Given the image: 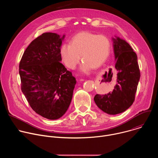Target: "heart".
Returning a JSON list of instances; mask_svg holds the SVG:
<instances>
[{
	"label": "heart",
	"instance_id": "1",
	"mask_svg": "<svg viewBox=\"0 0 158 158\" xmlns=\"http://www.w3.org/2000/svg\"><path fill=\"white\" fill-rule=\"evenodd\" d=\"M110 42L104 35L90 32H81L75 35L69 44H63L60 48L62 62L71 69L76 68L81 60H84L80 67L81 72L87 73L101 66L110 52Z\"/></svg>",
	"mask_w": 158,
	"mask_h": 158
}]
</instances>
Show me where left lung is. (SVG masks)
Instances as JSON below:
<instances>
[{
	"label": "left lung",
	"instance_id": "left-lung-1",
	"mask_svg": "<svg viewBox=\"0 0 158 158\" xmlns=\"http://www.w3.org/2000/svg\"><path fill=\"white\" fill-rule=\"evenodd\" d=\"M112 40L116 60L115 68L118 71L117 83L112 92L104 95L96 94L94 100L102 111L115 115L125 111L132 104L141 75L137 55L130 45L116 36Z\"/></svg>",
	"mask_w": 158,
	"mask_h": 158
}]
</instances>
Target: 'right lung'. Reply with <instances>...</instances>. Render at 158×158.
<instances>
[{"instance_id": "right-lung-1", "label": "right lung", "mask_w": 158, "mask_h": 158, "mask_svg": "<svg viewBox=\"0 0 158 158\" xmlns=\"http://www.w3.org/2000/svg\"><path fill=\"white\" fill-rule=\"evenodd\" d=\"M64 37L42 34L29 45L19 64L22 92L37 114L51 120L61 118L68 109L76 84L60 63Z\"/></svg>"}]
</instances>
